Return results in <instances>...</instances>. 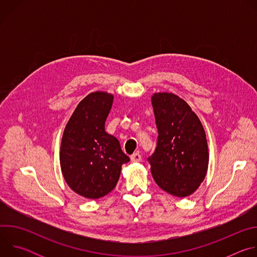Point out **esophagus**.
I'll return each mask as SVG.
<instances>
[{
    "label": "esophagus",
    "instance_id": "34e87169",
    "mask_svg": "<svg viewBox=\"0 0 257 257\" xmlns=\"http://www.w3.org/2000/svg\"><path fill=\"white\" fill-rule=\"evenodd\" d=\"M130 159H131V162L132 163H139V162H141V156L138 154V153H135V154H133L131 157H130Z\"/></svg>",
    "mask_w": 257,
    "mask_h": 257
}]
</instances>
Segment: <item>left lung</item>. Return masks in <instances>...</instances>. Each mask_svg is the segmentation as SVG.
<instances>
[{"label":"left lung","instance_id":"left-lung-1","mask_svg":"<svg viewBox=\"0 0 257 257\" xmlns=\"http://www.w3.org/2000/svg\"><path fill=\"white\" fill-rule=\"evenodd\" d=\"M152 104L159 132L156 152L149 159L152 175L164 191L187 197L207 173L205 131L190 105L174 93L156 92Z\"/></svg>","mask_w":257,"mask_h":257}]
</instances>
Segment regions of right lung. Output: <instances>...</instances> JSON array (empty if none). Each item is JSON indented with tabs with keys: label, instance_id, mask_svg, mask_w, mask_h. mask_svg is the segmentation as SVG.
Returning a JSON list of instances; mask_svg holds the SVG:
<instances>
[{
	"label": "right lung",
	"instance_id": "add662e5",
	"mask_svg": "<svg viewBox=\"0 0 257 257\" xmlns=\"http://www.w3.org/2000/svg\"><path fill=\"white\" fill-rule=\"evenodd\" d=\"M114 94L95 91L76 106L63 133L60 166L68 186L80 196L100 198L111 192L122 165L130 161L119 140L104 131Z\"/></svg>",
	"mask_w": 257,
	"mask_h": 257
}]
</instances>
